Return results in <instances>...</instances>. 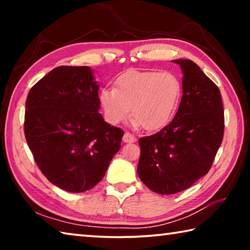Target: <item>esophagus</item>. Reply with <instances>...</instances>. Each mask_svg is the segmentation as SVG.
Returning <instances> with one entry per match:
<instances>
[{
    "mask_svg": "<svg viewBox=\"0 0 250 250\" xmlns=\"http://www.w3.org/2000/svg\"><path fill=\"white\" fill-rule=\"evenodd\" d=\"M122 140H124L125 143H134L135 141H137V138L134 137L133 134H131L129 132H125L124 138H122Z\"/></svg>",
    "mask_w": 250,
    "mask_h": 250,
    "instance_id": "34e87169",
    "label": "esophagus"
}]
</instances>
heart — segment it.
<instances>
[{
	"label": "heart",
	"instance_id": "obj_1",
	"mask_svg": "<svg viewBox=\"0 0 250 250\" xmlns=\"http://www.w3.org/2000/svg\"><path fill=\"white\" fill-rule=\"evenodd\" d=\"M182 97L177 76L164 71L130 70L115 82L113 89H104L99 103L108 124L116 125L132 113L134 126L158 131L174 117Z\"/></svg>",
	"mask_w": 250,
	"mask_h": 250
}]
</instances>
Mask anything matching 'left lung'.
I'll return each instance as SVG.
<instances>
[{
  "mask_svg": "<svg viewBox=\"0 0 250 250\" xmlns=\"http://www.w3.org/2000/svg\"><path fill=\"white\" fill-rule=\"evenodd\" d=\"M172 62L183 73L179 110L170 125L139 140V177L161 195L184 191L207 174L224 135L218 87L189 59Z\"/></svg>",
  "mask_w": 250,
  "mask_h": 250,
  "instance_id": "obj_1",
  "label": "left lung"
}]
</instances>
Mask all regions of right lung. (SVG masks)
Instances as JSON below:
<instances>
[{"instance_id": "add662e5", "label": "right lung", "mask_w": 250, "mask_h": 250, "mask_svg": "<svg viewBox=\"0 0 250 250\" xmlns=\"http://www.w3.org/2000/svg\"><path fill=\"white\" fill-rule=\"evenodd\" d=\"M99 83L88 66H59L28 92L24 132L35 162L57 188L91 189L120 150L124 131L99 113Z\"/></svg>"}]
</instances>
